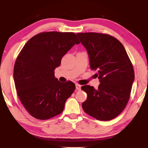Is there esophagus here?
Wrapping results in <instances>:
<instances>
[{
	"mask_svg": "<svg viewBox=\"0 0 148 148\" xmlns=\"http://www.w3.org/2000/svg\"><path fill=\"white\" fill-rule=\"evenodd\" d=\"M76 88L77 90H81V85H79V84H76Z\"/></svg>",
	"mask_w": 148,
	"mask_h": 148,
	"instance_id": "obj_1",
	"label": "esophagus"
}]
</instances>
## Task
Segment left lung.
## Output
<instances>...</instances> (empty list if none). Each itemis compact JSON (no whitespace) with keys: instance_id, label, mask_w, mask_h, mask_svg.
<instances>
[{"instance_id":"1","label":"left lung","mask_w":148,"mask_h":148,"mask_svg":"<svg viewBox=\"0 0 148 148\" xmlns=\"http://www.w3.org/2000/svg\"><path fill=\"white\" fill-rule=\"evenodd\" d=\"M88 53L90 66L97 70L100 84L97 89L84 85L87 93L84 111L100 121L114 119L123 111L130 98L134 81L133 65L123 45L108 34L77 33Z\"/></svg>"}]
</instances>
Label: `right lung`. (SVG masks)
<instances>
[{
  "instance_id": "1",
  "label": "right lung",
  "mask_w": 148,
  "mask_h": 148,
  "mask_svg": "<svg viewBox=\"0 0 148 148\" xmlns=\"http://www.w3.org/2000/svg\"><path fill=\"white\" fill-rule=\"evenodd\" d=\"M79 43L73 32H47L34 36L22 48L15 62L14 81L22 104L33 117L48 119L63 111L76 86L70 81L60 82L54 71Z\"/></svg>"
}]
</instances>
